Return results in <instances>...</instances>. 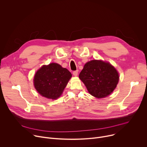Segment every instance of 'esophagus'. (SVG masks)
<instances>
[{"mask_svg": "<svg viewBox=\"0 0 147 147\" xmlns=\"http://www.w3.org/2000/svg\"><path fill=\"white\" fill-rule=\"evenodd\" d=\"M73 74L74 76H77L78 75V70H76V71H74L73 72Z\"/></svg>", "mask_w": 147, "mask_h": 147, "instance_id": "34e87169", "label": "esophagus"}]
</instances>
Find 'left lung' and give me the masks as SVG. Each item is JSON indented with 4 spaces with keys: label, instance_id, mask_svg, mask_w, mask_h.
Wrapping results in <instances>:
<instances>
[{
    "label": "left lung",
    "instance_id": "obj_1",
    "mask_svg": "<svg viewBox=\"0 0 147 147\" xmlns=\"http://www.w3.org/2000/svg\"><path fill=\"white\" fill-rule=\"evenodd\" d=\"M79 78L91 95L102 98L113 91L119 76L115 68L109 63L94 60L84 65L79 74Z\"/></svg>",
    "mask_w": 147,
    "mask_h": 147
}]
</instances>
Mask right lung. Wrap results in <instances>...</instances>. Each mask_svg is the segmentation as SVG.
I'll use <instances>...</instances> for the list:
<instances>
[{
    "mask_svg": "<svg viewBox=\"0 0 147 147\" xmlns=\"http://www.w3.org/2000/svg\"><path fill=\"white\" fill-rule=\"evenodd\" d=\"M71 77V74L67 69L52 63L37 71L34 76V84L42 96L56 99L61 95Z\"/></svg>",
    "mask_w": 147,
    "mask_h": 147,
    "instance_id": "add662e5",
    "label": "right lung"
}]
</instances>
